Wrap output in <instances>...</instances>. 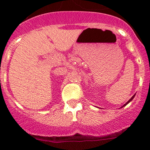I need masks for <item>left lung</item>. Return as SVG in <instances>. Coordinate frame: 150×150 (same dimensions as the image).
<instances>
[{"label":"left lung","mask_w":150,"mask_h":150,"mask_svg":"<svg viewBox=\"0 0 150 150\" xmlns=\"http://www.w3.org/2000/svg\"><path fill=\"white\" fill-rule=\"evenodd\" d=\"M135 95H136V93H135V94H134V96H132V97H131V99H129V100H128V102H126V103H125V104H124V105H122V107H120V108H122V107H125V105H127V104H128V103H129V102H131V101H132V100H133V99H134V96H135Z\"/></svg>","instance_id":"left-lung-1"}]
</instances>
